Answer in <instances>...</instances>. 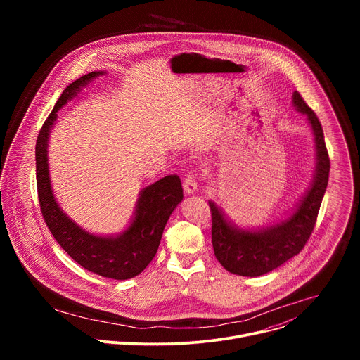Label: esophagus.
<instances>
[{
  "label": "esophagus",
  "mask_w": 360,
  "mask_h": 360,
  "mask_svg": "<svg viewBox=\"0 0 360 360\" xmlns=\"http://www.w3.org/2000/svg\"><path fill=\"white\" fill-rule=\"evenodd\" d=\"M184 189L186 193H195L196 189H198V181H196V176L195 175H186L185 179H184Z\"/></svg>",
  "instance_id": "obj_1"
}]
</instances>
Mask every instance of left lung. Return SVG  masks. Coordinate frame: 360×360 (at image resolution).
Here are the masks:
<instances>
[{
  "label": "left lung",
  "mask_w": 360,
  "mask_h": 360,
  "mask_svg": "<svg viewBox=\"0 0 360 360\" xmlns=\"http://www.w3.org/2000/svg\"><path fill=\"white\" fill-rule=\"evenodd\" d=\"M296 111L306 115L316 149V168L311 184L293 212L281 222L258 229H242L232 224L215 202L212 212V245L217 259L231 274L239 276L265 275L297 255L309 239L328 186L330 161L325 145L322 125L297 91L292 95Z\"/></svg>",
  "instance_id": "1"
}]
</instances>
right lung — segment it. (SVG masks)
Masks as SVG:
<instances>
[{"instance_id": "obj_1", "label": "right lung", "mask_w": 360, "mask_h": 360, "mask_svg": "<svg viewBox=\"0 0 360 360\" xmlns=\"http://www.w3.org/2000/svg\"><path fill=\"white\" fill-rule=\"evenodd\" d=\"M104 71H94L70 84L54 110L44 122L35 145L37 188L39 208L48 229L71 258L89 272L117 281L139 275L155 256L164 228L182 200L178 175H168L143 188L135 207L131 225L117 236H99L86 232L63 212L51 188L48 169V139L58 111L84 86Z\"/></svg>"}]
</instances>
